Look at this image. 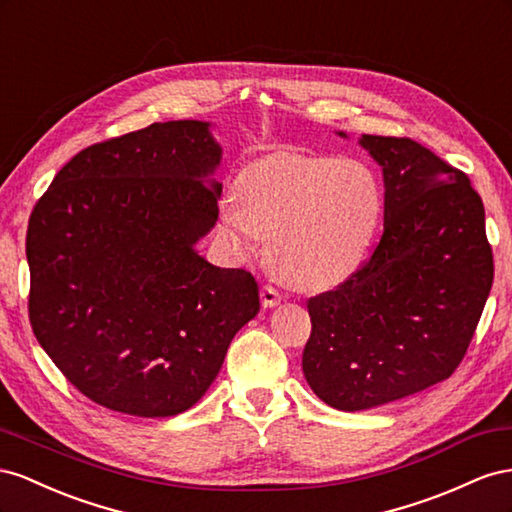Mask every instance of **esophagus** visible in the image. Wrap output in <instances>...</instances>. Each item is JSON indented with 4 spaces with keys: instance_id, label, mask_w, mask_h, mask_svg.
I'll return each instance as SVG.
<instances>
[{
    "instance_id": "obj_1",
    "label": "esophagus",
    "mask_w": 512,
    "mask_h": 512,
    "mask_svg": "<svg viewBox=\"0 0 512 512\" xmlns=\"http://www.w3.org/2000/svg\"><path fill=\"white\" fill-rule=\"evenodd\" d=\"M279 302H281V294H279V291H276V289L270 287V285L261 287V306H264V309H272V306H276Z\"/></svg>"
}]
</instances>
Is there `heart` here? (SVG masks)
Listing matches in <instances>:
<instances>
[{
    "instance_id": "b5f03b06",
    "label": "heart",
    "mask_w": 512,
    "mask_h": 512,
    "mask_svg": "<svg viewBox=\"0 0 512 512\" xmlns=\"http://www.w3.org/2000/svg\"><path fill=\"white\" fill-rule=\"evenodd\" d=\"M384 188L360 160L276 152L244 167L221 203L233 251L253 259L270 238L274 268L304 289L337 287L367 257Z\"/></svg>"
}]
</instances>
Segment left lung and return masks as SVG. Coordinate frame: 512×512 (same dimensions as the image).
<instances>
[{"instance_id":"obj_1","label":"left lung","mask_w":512,"mask_h":512,"mask_svg":"<svg viewBox=\"0 0 512 512\" xmlns=\"http://www.w3.org/2000/svg\"><path fill=\"white\" fill-rule=\"evenodd\" d=\"M358 143L382 167L384 236L341 287L309 300L313 330L302 354L311 390L341 412L450 377L493 283L485 208L467 175L412 139Z\"/></svg>"}]
</instances>
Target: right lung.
I'll return each mask as SVG.
<instances>
[{
  "mask_svg": "<svg viewBox=\"0 0 512 512\" xmlns=\"http://www.w3.org/2000/svg\"><path fill=\"white\" fill-rule=\"evenodd\" d=\"M221 160L210 122H158L85 148L36 203L29 321L94 403L141 418L191 410L259 313L253 274L197 251L218 218Z\"/></svg>",
  "mask_w": 512,
  "mask_h": 512,
  "instance_id": "add662e5",
  "label": "right lung"
}]
</instances>
